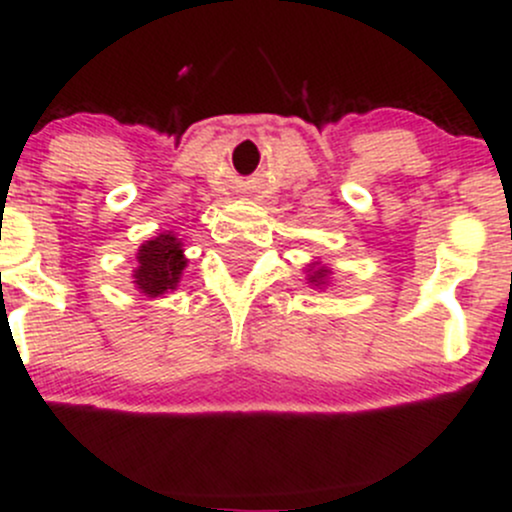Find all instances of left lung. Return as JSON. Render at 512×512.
<instances>
[{
	"instance_id": "left-lung-1",
	"label": "left lung",
	"mask_w": 512,
	"mask_h": 512,
	"mask_svg": "<svg viewBox=\"0 0 512 512\" xmlns=\"http://www.w3.org/2000/svg\"><path fill=\"white\" fill-rule=\"evenodd\" d=\"M330 269L327 267H320V264H313V267H310V274H308V284H313V286H325L327 281H330Z\"/></svg>"
}]
</instances>
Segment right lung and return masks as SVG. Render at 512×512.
<instances>
[{
  "label": "right lung",
  "instance_id": "right-lung-1",
  "mask_svg": "<svg viewBox=\"0 0 512 512\" xmlns=\"http://www.w3.org/2000/svg\"><path fill=\"white\" fill-rule=\"evenodd\" d=\"M182 243L173 233L146 240L137 252V269H134V284L146 298H161L163 293L178 286L182 269H185Z\"/></svg>",
  "mask_w": 512,
  "mask_h": 512
}]
</instances>
